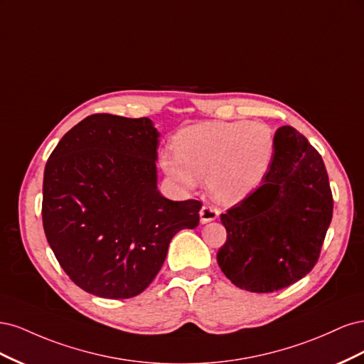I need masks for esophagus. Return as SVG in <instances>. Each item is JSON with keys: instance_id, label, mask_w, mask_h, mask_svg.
Masks as SVG:
<instances>
[{"instance_id": "esophagus-1", "label": "esophagus", "mask_w": 364, "mask_h": 364, "mask_svg": "<svg viewBox=\"0 0 364 364\" xmlns=\"http://www.w3.org/2000/svg\"><path fill=\"white\" fill-rule=\"evenodd\" d=\"M199 214H200V222L202 223H209V222H213V220H215L218 217V209L215 206H211V205H203Z\"/></svg>"}]
</instances>
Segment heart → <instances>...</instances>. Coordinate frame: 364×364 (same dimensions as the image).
Wrapping results in <instances>:
<instances>
[{
  "label": "heart",
  "mask_w": 364,
  "mask_h": 364,
  "mask_svg": "<svg viewBox=\"0 0 364 364\" xmlns=\"http://www.w3.org/2000/svg\"><path fill=\"white\" fill-rule=\"evenodd\" d=\"M173 147L176 155L164 153L161 167L174 182L191 190L206 179L218 202L235 203L267 174L274 136L262 123L209 121L179 130Z\"/></svg>",
  "instance_id": "obj_1"
}]
</instances>
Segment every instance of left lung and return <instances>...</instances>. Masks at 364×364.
<instances>
[{"label": "left lung", "mask_w": 364, "mask_h": 364, "mask_svg": "<svg viewBox=\"0 0 364 364\" xmlns=\"http://www.w3.org/2000/svg\"><path fill=\"white\" fill-rule=\"evenodd\" d=\"M333 206L322 156L294 127H279L259 188L220 215L228 232L220 269L252 293L289 287L316 266Z\"/></svg>", "instance_id": "1"}]
</instances>
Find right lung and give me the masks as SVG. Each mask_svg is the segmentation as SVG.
<instances>
[{
    "label": "right lung",
    "instance_id": "add662e5",
    "mask_svg": "<svg viewBox=\"0 0 364 364\" xmlns=\"http://www.w3.org/2000/svg\"><path fill=\"white\" fill-rule=\"evenodd\" d=\"M159 134L150 118L86 117L63 135L43 171L42 223L70 279L106 299L144 291L181 229L199 225V200L158 191Z\"/></svg>",
    "mask_w": 364,
    "mask_h": 364
}]
</instances>
